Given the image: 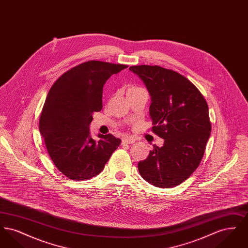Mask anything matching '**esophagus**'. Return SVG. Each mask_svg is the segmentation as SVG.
Masks as SVG:
<instances>
[{"mask_svg":"<svg viewBox=\"0 0 248 248\" xmlns=\"http://www.w3.org/2000/svg\"><path fill=\"white\" fill-rule=\"evenodd\" d=\"M135 143V140L131 137H124L123 139V144H133Z\"/></svg>","mask_w":248,"mask_h":248,"instance_id":"1","label":"esophagus"}]
</instances>
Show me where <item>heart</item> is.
<instances>
[{"mask_svg": "<svg viewBox=\"0 0 248 248\" xmlns=\"http://www.w3.org/2000/svg\"><path fill=\"white\" fill-rule=\"evenodd\" d=\"M140 90H143L140 87H138V86H135V85H130L127 88V94L138 92V91H140Z\"/></svg>", "mask_w": 248, "mask_h": 248, "instance_id": "1", "label": "heart"}]
</instances>
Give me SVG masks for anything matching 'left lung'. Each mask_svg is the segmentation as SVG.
Here are the masks:
<instances>
[{
	"label": "left lung",
	"mask_w": 248,
	"mask_h": 248,
	"mask_svg": "<svg viewBox=\"0 0 248 248\" xmlns=\"http://www.w3.org/2000/svg\"><path fill=\"white\" fill-rule=\"evenodd\" d=\"M152 96L153 132L165 140L139 163L140 174L159 188H173L200 165L211 132L207 103L197 87L178 72L160 66H132Z\"/></svg>",
	"instance_id": "obj_1"
}]
</instances>
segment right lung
Wrapping results in <instances>:
<instances>
[{"label": "right lung", "mask_w": 248, "mask_h": 248, "mask_svg": "<svg viewBox=\"0 0 248 248\" xmlns=\"http://www.w3.org/2000/svg\"><path fill=\"white\" fill-rule=\"evenodd\" d=\"M127 65L91 60L62 74L48 92L39 129L59 171L72 180L90 179L104 168L121 140L111 134L90 136L94 111L102 108L107 80Z\"/></svg>", "instance_id": "obj_1"}]
</instances>
